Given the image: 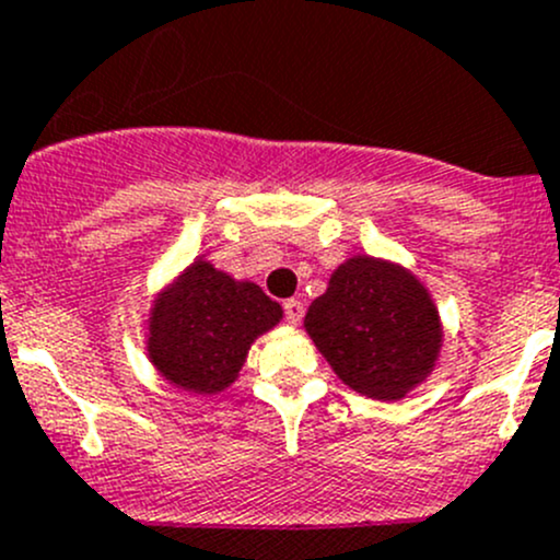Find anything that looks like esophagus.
Instances as JSON below:
<instances>
[{"mask_svg": "<svg viewBox=\"0 0 560 560\" xmlns=\"http://www.w3.org/2000/svg\"><path fill=\"white\" fill-rule=\"evenodd\" d=\"M284 316L290 325H298V322L303 319V303L295 301V298H290V301H284Z\"/></svg>", "mask_w": 560, "mask_h": 560, "instance_id": "esophagus-1", "label": "esophagus"}]
</instances>
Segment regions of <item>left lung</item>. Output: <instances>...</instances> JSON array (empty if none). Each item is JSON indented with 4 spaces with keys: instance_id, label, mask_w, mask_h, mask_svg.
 Here are the masks:
<instances>
[{
    "instance_id": "left-lung-1",
    "label": "left lung",
    "mask_w": 560,
    "mask_h": 560,
    "mask_svg": "<svg viewBox=\"0 0 560 560\" xmlns=\"http://www.w3.org/2000/svg\"><path fill=\"white\" fill-rule=\"evenodd\" d=\"M306 330L338 380L369 398L398 400L433 371L442 322L425 287L400 265L352 257L308 306Z\"/></svg>"
}]
</instances>
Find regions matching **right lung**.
I'll use <instances>...</instances> for the list:
<instances>
[{
  "instance_id": "obj_1",
  "label": "right lung",
  "mask_w": 560,
  "mask_h": 560,
  "mask_svg": "<svg viewBox=\"0 0 560 560\" xmlns=\"http://www.w3.org/2000/svg\"><path fill=\"white\" fill-rule=\"evenodd\" d=\"M279 319L281 306L257 284L197 259L154 301L149 358L175 387L222 393L238 380L254 338Z\"/></svg>"
}]
</instances>
